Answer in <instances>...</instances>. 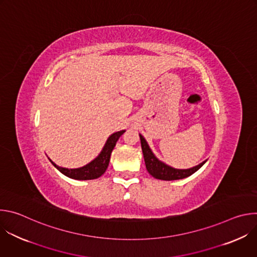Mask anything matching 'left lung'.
I'll return each instance as SVG.
<instances>
[{
    "instance_id": "left-lung-1",
    "label": "left lung",
    "mask_w": 257,
    "mask_h": 257,
    "mask_svg": "<svg viewBox=\"0 0 257 257\" xmlns=\"http://www.w3.org/2000/svg\"><path fill=\"white\" fill-rule=\"evenodd\" d=\"M140 137V142H141V149H142V154L146 166V170L149 171V173L156 179L160 180H165V181H172V180H179V179H184L192 174H194L196 171H198L205 163L207 160L203 161L199 165L190 168V169H175L171 166H168L164 162L160 161L152 152L150 145L146 142L144 137L139 134Z\"/></svg>"
}]
</instances>
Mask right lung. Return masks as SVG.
I'll list each match as a JSON object with an SVG mask.
<instances>
[{
	"instance_id": "right-lung-1",
	"label": "right lung",
	"mask_w": 257,
	"mask_h": 257,
	"mask_svg": "<svg viewBox=\"0 0 257 257\" xmlns=\"http://www.w3.org/2000/svg\"><path fill=\"white\" fill-rule=\"evenodd\" d=\"M126 130H122V131H118L113 133L111 136H109L103 146L102 151L100 152V154L90 163H88L87 165L81 167V168H77V169H67V168H62L57 166L52 160H50V162L53 164V166L58 169L62 174H64L65 176L71 178V179H75V180H92V179H97L98 177H100L105 170L107 169L108 163H109V159H111V154L114 150V148L116 146V143L118 141V139L120 138V136L122 134H124Z\"/></svg>"
}]
</instances>
